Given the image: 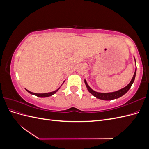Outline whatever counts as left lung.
Instances as JSON below:
<instances>
[{"label": "left lung", "instance_id": "obj_1", "mask_svg": "<svg viewBox=\"0 0 149 149\" xmlns=\"http://www.w3.org/2000/svg\"><path fill=\"white\" fill-rule=\"evenodd\" d=\"M134 60L135 62H136V59L134 58ZM136 70H137V68H136V71L134 72V74L133 77L130 81V82L124 88L118 90V91H116L114 92H112V93H99L96 92L95 91H94L89 86V85L88 84L86 81L84 79V83L86 84V86L88 91L91 93V94L96 97L97 99H100V100H105V101H110L112 100H115V99H118L121 96H123L124 94H125L126 93H127L129 89L130 88V87L132 86V85L135 80V78H136Z\"/></svg>", "mask_w": 149, "mask_h": 149}]
</instances>
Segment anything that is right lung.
<instances>
[{"instance_id": "1", "label": "right lung", "mask_w": 149, "mask_h": 149, "mask_svg": "<svg viewBox=\"0 0 149 149\" xmlns=\"http://www.w3.org/2000/svg\"><path fill=\"white\" fill-rule=\"evenodd\" d=\"M65 82V81H64ZM63 82V83H64ZM60 86V87H61ZM60 87L58 88V89H57L56 90H55V91H53V92H50V93H32V92H31V91H29V90H27V89H26V91H27L28 93H29L30 94H33V95H35V96H37V97H49V96H52V95H53L54 94H55L58 90L60 89Z\"/></svg>"}]
</instances>
